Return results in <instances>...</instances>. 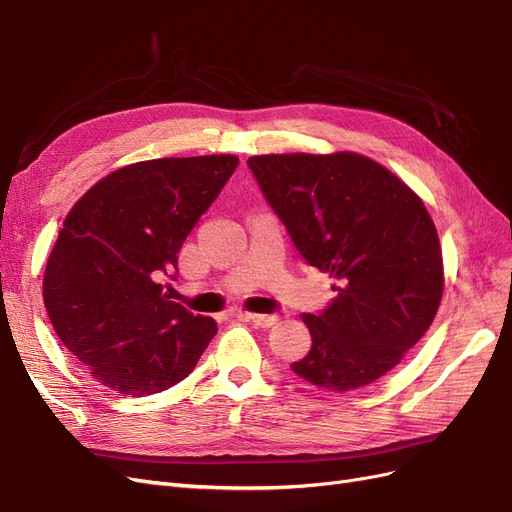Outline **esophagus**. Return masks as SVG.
Returning a JSON list of instances; mask_svg holds the SVG:
<instances>
[{
    "instance_id": "obj_1",
    "label": "esophagus",
    "mask_w": 512,
    "mask_h": 512,
    "mask_svg": "<svg viewBox=\"0 0 512 512\" xmlns=\"http://www.w3.org/2000/svg\"><path fill=\"white\" fill-rule=\"evenodd\" d=\"M243 317H248V320H252L260 328H271L273 324L279 322L277 315H264V313H243Z\"/></svg>"
}]
</instances>
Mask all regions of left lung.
Masks as SVG:
<instances>
[{
    "mask_svg": "<svg viewBox=\"0 0 512 512\" xmlns=\"http://www.w3.org/2000/svg\"><path fill=\"white\" fill-rule=\"evenodd\" d=\"M248 167L296 250L337 292L320 315L303 313L313 343L294 373L332 392L390 373L443 298V254L424 201L356 152L262 154Z\"/></svg>",
    "mask_w": 512,
    "mask_h": 512,
    "instance_id": "obj_1",
    "label": "left lung"
}]
</instances>
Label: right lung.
<instances>
[{
	"label": "right lung",
	"instance_id": "add662e5",
	"mask_svg": "<svg viewBox=\"0 0 512 512\" xmlns=\"http://www.w3.org/2000/svg\"><path fill=\"white\" fill-rule=\"evenodd\" d=\"M239 165L231 154L154 158L105 175L69 211L44 273L61 343L118 394L163 392L192 373L216 322L158 284Z\"/></svg>",
	"mask_w": 512,
	"mask_h": 512
}]
</instances>
